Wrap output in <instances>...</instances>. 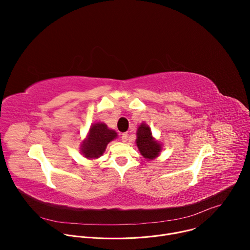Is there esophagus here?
Instances as JSON below:
<instances>
[{
  "instance_id": "34e87169",
  "label": "esophagus",
  "mask_w": 250,
  "mask_h": 250,
  "mask_svg": "<svg viewBox=\"0 0 250 250\" xmlns=\"http://www.w3.org/2000/svg\"><path fill=\"white\" fill-rule=\"evenodd\" d=\"M127 138H128V134H127L126 132H125V133L122 134V140H123L124 142H125V141L127 140Z\"/></svg>"
}]
</instances>
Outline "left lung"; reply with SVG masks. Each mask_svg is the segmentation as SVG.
Instances as JSON below:
<instances>
[{"instance_id":"left-lung-1","label":"left lung","mask_w":250,"mask_h":250,"mask_svg":"<svg viewBox=\"0 0 250 250\" xmlns=\"http://www.w3.org/2000/svg\"><path fill=\"white\" fill-rule=\"evenodd\" d=\"M136 135V146L140 151V154L146 159L151 160L155 158L161 150V146L152 137L149 126L144 124L140 125Z\"/></svg>"}]
</instances>
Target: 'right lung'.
<instances>
[{
    "mask_svg": "<svg viewBox=\"0 0 250 250\" xmlns=\"http://www.w3.org/2000/svg\"><path fill=\"white\" fill-rule=\"evenodd\" d=\"M117 137V132L109 129L104 124H95L91 126L87 139L83 142L82 153L87 158H98L105 150L110 141Z\"/></svg>",
    "mask_w": 250,
    "mask_h": 250,
    "instance_id": "add662e5",
    "label": "right lung"
}]
</instances>
